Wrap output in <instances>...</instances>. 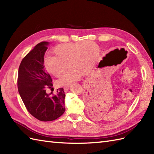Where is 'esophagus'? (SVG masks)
<instances>
[{"mask_svg": "<svg viewBox=\"0 0 154 154\" xmlns=\"http://www.w3.org/2000/svg\"><path fill=\"white\" fill-rule=\"evenodd\" d=\"M63 89H64V91H65V93H67V91H69V86H65V87H64Z\"/></svg>", "mask_w": 154, "mask_h": 154, "instance_id": "obj_1", "label": "esophagus"}]
</instances>
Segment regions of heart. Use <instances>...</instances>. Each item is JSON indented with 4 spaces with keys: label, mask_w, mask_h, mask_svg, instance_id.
<instances>
[{
    "label": "heart",
    "mask_w": 154,
    "mask_h": 154,
    "mask_svg": "<svg viewBox=\"0 0 154 154\" xmlns=\"http://www.w3.org/2000/svg\"><path fill=\"white\" fill-rule=\"evenodd\" d=\"M54 52L55 55L45 57V67L50 74L60 77L69 65L70 69L59 81L61 85H67L79 79L84 73H90L98 58L99 48L94 42L86 40L57 45Z\"/></svg>",
    "instance_id": "obj_1"
}]
</instances>
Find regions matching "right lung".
I'll return each mask as SVG.
<instances>
[{"label":"right lung","mask_w":154,"mask_h":154,"mask_svg":"<svg viewBox=\"0 0 154 154\" xmlns=\"http://www.w3.org/2000/svg\"><path fill=\"white\" fill-rule=\"evenodd\" d=\"M49 44H38L23 58L18 69V89L27 110L40 121H53L65 112V92L63 88L57 93H46L53 89L51 76L45 70L44 55Z\"/></svg>","instance_id":"add662e5"}]
</instances>
